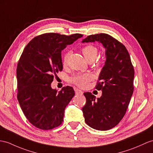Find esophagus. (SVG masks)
Listing matches in <instances>:
<instances>
[{
	"instance_id": "esophagus-1",
	"label": "esophagus",
	"mask_w": 153,
	"mask_h": 153,
	"mask_svg": "<svg viewBox=\"0 0 153 153\" xmlns=\"http://www.w3.org/2000/svg\"><path fill=\"white\" fill-rule=\"evenodd\" d=\"M74 91H75V92H76V94H79V95H81L83 94V91H81V90H79V88H74Z\"/></svg>"
}]
</instances>
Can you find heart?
<instances>
[{"instance_id": "1", "label": "heart", "mask_w": 153, "mask_h": 153, "mask_svg": "<svg viewBox=\"0 0 153 153\" xmlns=\"http://www.w3.org/2000/svg\"><path fill=\"white\" fill-rule=\"evenodd\" d=\"M83 54L88 62L93 61L98 54V48L93 45H87L81 49ZM70 52L66 51L62 56V65L64 66L68 65ZM92 79V76L89 74L77 73L70 78V81L80 87H86Z\"/></svg>"}]
</instances>
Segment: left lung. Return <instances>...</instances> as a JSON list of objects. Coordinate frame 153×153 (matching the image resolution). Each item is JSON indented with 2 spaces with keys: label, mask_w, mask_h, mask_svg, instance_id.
<instances>
[{
  "label": "left lung",
  "mask_w": 153,
  "mask_h": 153,
  "mask_svg": "<svg viewBox=\"0 0 153 153\" xmlns=\"http://www.w3.org/2000/svg\"><path fill=\"white\" fill-rule=\"evenodd\" d=\"M100 42L105 49L106 60L96 89L102 91L96 99L84 93L86 104L82 108L85 123L98 130H108L118 125L125 116L133 94L134 66L126 47L108 34L90 35L83 42Z\"/></svg>",
  "instance_id": "obj_1"
}]
</instances>
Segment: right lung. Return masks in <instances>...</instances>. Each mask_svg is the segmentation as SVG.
<instances>
[{
	"mask_svg": "<svg viewBox=\"0 0 153 153\" xmlns=\"http://www.w3.org/2000/svg\"><path fill=\"white\" fill-rule=\"evenodd\" d=\"M82 36L77 33L42 34L30 41L20 56L17 100L28 121L39 129L51 130L62 123L65 109L75 92L66 86L57 93L51 83L62 70L61 51Z\"/></svg>",
	"mask_w": 153,
	"mask_h": 153,
	"instance_id": "add662e5",
	"label": "right lung"
}]
</instances>
